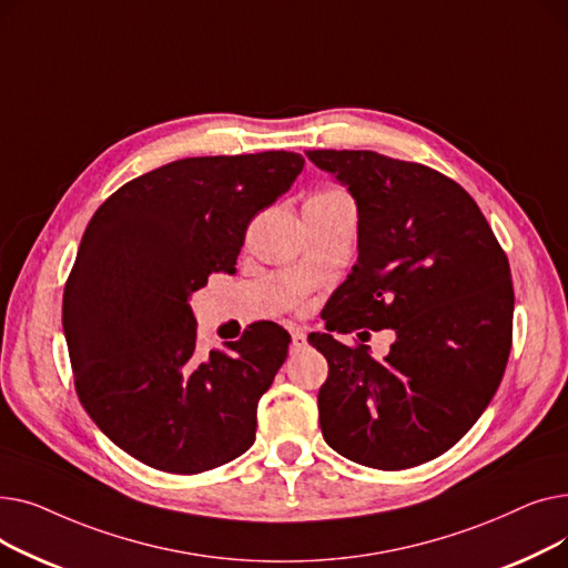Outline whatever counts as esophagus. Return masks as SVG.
<instances>
[{"mask_svg":"<svg viewBox=\"0 0 568 568\" xmlns=\"http://www.w3.org/2000/svg\"><path fill=\"white\" fill-rule=\"evenodd\" d=\"M306 345H308L306 334L300 332V329H294V332H292V352H302Z\"/></svg>","mask_w":568,"mask_h":568,"instance_id":"1","label":"esophagus"}]
</instances>
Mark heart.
<instances>
[{"mask_svg":"<svg viewBox=\"0 0 568 568\" xmlns=\"http://www.w3.org/2000/svg\"><path fill=\"white\" fill-rule=\"evenodd\" d=\"M311 200H324V202H334V200H345L341 193H317Z\"/></svg>","mask_w":568,"mask_h":568,"instance_id":"b5f03b06","label":"heart"}]
</instances>
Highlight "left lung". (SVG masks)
Segmentation results:
<instances>
[{
	"label": "left lung",
	"instance_id": "8db88e82",
	"mask_svg": "<svg viewBox=\"0 0 568 568\" xmlns=\"http://www.w3.org/2000/svg\"><path fill=\"white\" fill-rule=\"evenodd\" d=\"M306 156L347 186L359 257L311 334L329 377L317 394L324 442L375 469L428 463L476 424L511 352V268L481 209L454 179L375 152ZM394 328L382 363L332 331ZM359 332V338L364 341Z\"/></svg>",
	"mask_w": 568,
	"mask_h": 568
}]
</instances>
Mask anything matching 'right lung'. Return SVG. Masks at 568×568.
Returning a JSON list of instances; mask_svg holds the SVG:
<instances>
[{
  "instance_id": "right-lung-1",
  "label": "right lung",
  "mask_w": 568,
  "mask_h": 568,
  "mask_svg": "<svg viewBox=\"0 0 568 568\" xmlns=\"http://www.w3.org/2000/svg\"><path fill=\"white\" fill-rule=\"evenodd\" d=\"M294 152L182 159L114 191L89 221L64 287L75 392L135 460L197 474L251 449L257 403L290 334L255 322L200 354L191 294L234 274L253 216L304 170Z\"/></svg>"
}]
</instances>
